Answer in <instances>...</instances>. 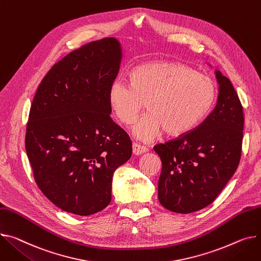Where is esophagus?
Masks as SVG:
<instances>
[{"instance_id":"1","label":"esophagus","mask_w":261,"mask_h":261,"mask_svg":"<svg viewBox=\"0 0 261 261\" xmlns=\"http://www.w3.org/2000/svg\"><path fill=\"white\" fill-rule=\"evenodd\" d=\"M132 148H133V154H135V155H141V154L146 153L148 151L147 147L142 146L140 144H136V143H133Z\"/></svg>"}]
</instances>
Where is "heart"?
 <instances>
[{
  "label": "heart",
  "mask_w": 261,
  "mask_h": 261,
  "mask_svg": "<svg viewBox=\"0 0 261 261\" xmlns=\"http://www.w3.org/2000/svg\"><path fill=\"white\" fill-rule=\"evenodd\" d=\"M130 84L116 79L108 90L111 111L120 123L131 125L147 101V112L133 128L136 138L149 142L164 130L179 136L194 129L209 114L216 99V85L186 64L156 61L137 66Z\"/></svg>",
  "instance_id": "heart-1"
}]
</instances>
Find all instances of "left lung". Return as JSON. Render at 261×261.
<instances>
[{"instance_id": "obj_1", "label": "left lung", "mask_w": 261, "mask_h": 261, "mask_svg": "<svg viewBox=\"0 0 261 261\" xmlns=\"http://www.w3.org/2000/svg\"><path fill=\"white\" fill-rule=\"evenodd\" d=\"M215 73L214 110L192 131L153 148L162 161L159 200L172 212L188 214L212 203L240 161L244 108L230 80Z\"/></svg>"}]
</instances>
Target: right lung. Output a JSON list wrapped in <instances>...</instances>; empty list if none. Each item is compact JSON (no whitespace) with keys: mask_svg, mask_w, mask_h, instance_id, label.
<instances>
[{"mask_svg":"<svg viewBox=\"0 0 261 261\" xmlns=\"http://www.w3.org/2000/svg\"><path fill=\"white\" fill-rule=\"evenodd\" d=\"M120 60L114 38L86 44L51 67L32 100L25 148L33 177L68 213L105 209L114 171L131 158L130 137L110 117L108 101Z\"/></svg>","mask_w":261,"mask_h":261,"instance_id":"1","label":"right lung"}]
</instances>
